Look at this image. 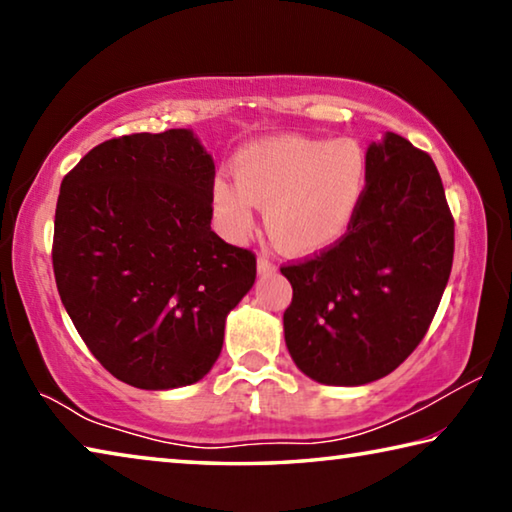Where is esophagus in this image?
<instances>
[{
	"mask_svg": "<svg viewBox=\"0 0 512 512\" xmlns=\"http://www.w3.org/2000/svg\"><path fill=\"white\" fill-rule=\"evenodd\" d=\"M257 271H259V275H271V273H275V264L268 257L259 255L257 257Z\"/></svg>",
	"mask_w": 512,
	"mask_h": 512,
	"instance_id": "esophagus-1",
	"label": "esophagus"
}]
</instances>
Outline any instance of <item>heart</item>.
<instances>
[{"label":"heart","instance_id":"heart-1","mask_svg":"<svg viewBox=\"0 0 512 512\" xmlns=\"http://www.w3.org/2000/svg\"><path fill=\"white\" fill-rule=\"evenodd\" d=\"M235 180L216 176L210 201L230 239L255 225V205L266 207V230L277 248L311 255L348 235L368 194V160L352 140L280 135L241 149Z\"/></svg>","mask_w":512,"mask_h":512}]
</instances>
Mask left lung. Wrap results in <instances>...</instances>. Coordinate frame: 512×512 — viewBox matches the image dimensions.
I'll return each instance as SVG.
<instances>
[{
    "label": "left lung",
    "instance_id": "8db88e82",
    "mask_svg": "<svg viewBox=\"0 0 512 512\" xmlns=\"http://www.w3.org/2000/svg\"><path fill=\"white\" fill-rule=\"evenodd\" d=\"M368 194L339 244L280 271L284 341L309 379L361 386L418 348L447 287L454 219L427 153L386 133L366 151Z\"/></svg>",
    "mask_w": 512,
    "mask_h": 512
}]
</instances>
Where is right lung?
Segmentation results:
<instances>
[{
	"label": "right lung",
	"mask_w": 512,
	"mask_h": 512,
	"mask_svg": "<svg viewBox=\"0 0 512 512\" xmlns=\"http://www.w3.org/2000/svg\"><path fill=\"white\" fill-rule=\"evenodd\" d=\"M214 160L187 128L108 140L63 178L54 275L69 318L124 384H196L257 262L210 228Z\"/></svg>",
	"instance_id": "right-lung-1"
}]
</instances>
